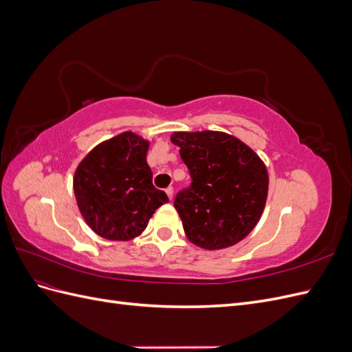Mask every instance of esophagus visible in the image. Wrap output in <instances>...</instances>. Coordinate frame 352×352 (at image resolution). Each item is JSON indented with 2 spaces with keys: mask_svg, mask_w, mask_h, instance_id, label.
Returning a JSON list of instances; mask_svg holds the SVG:
<instances>
[{
  "mask_svg": "<svg viewBox=\"0 0 352 352\" xmlns=\"http://www.w3.org/2000/svg\"><path fill=\"white\" fill-rule=\"evenodd\" d=\"M166 194H167L168 199H172V198H173V188H172V186H168V188H166Z\"/></svg>",
  "mask_w": 352,
  "mask_h": 352,
  "instance_id": "1",
  "label": "esophagus"
}]
</instances>
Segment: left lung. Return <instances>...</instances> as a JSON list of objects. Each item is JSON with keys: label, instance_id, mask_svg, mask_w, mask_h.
Listing matches in <instances>:
<instances>
[{"label": "left lung", "instance_id": "obj_1", "mask_svg": "<svg viewBox=\"0 0 352 352\" xmlns=\"http://www.w3.org/2000/svg\"><path fill=\"white\" fill-rule=\"evenodd\" d=\"M192 185L180 190L175 208L186 238L208 251L241 242L257 225L269 192L263 160L236 136L217 132H175Z\"/></svg>", "mask_w": 352, "mask_h": 352}]
</instances>
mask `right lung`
Listing matches in <instances>:
<instances>
[{
  "instance_id": "1",
  "label": "right lung",
  "mask_w": 352,
  "mask_h": 352,
  "mask_svg": "<svg viewBox=\"0 0 352 352\" xmlns=\"http://www.w3.org/2000/svg\"><path fill=\"white\" fill-rule=\"evenodd\" d=\"M150 141L123 132L85 155L73 176V190L87 225L104 239L140 236L155 210L168 202L153 185L146 163Z\"/></svg>"
}]
</instances>
